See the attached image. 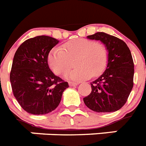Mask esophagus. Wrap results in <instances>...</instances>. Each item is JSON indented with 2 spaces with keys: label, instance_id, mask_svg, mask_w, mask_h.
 <instances>
[{
  "label": "esophagus",
  "instance_id": "obj_1",
  "mask_svg": "<svg viewBox=\"0 0 146 146\" xmlns=\"http://www.w3.org/2000/svg\"><path fill=\"white\" fill-rule=\"evenodd\" d=\"M79 84V83L77 82H69V85L70 87H73V86H76V85H78Z\"/></svg>",
  "mask_w": 146,
  "mask_h": 146
}]
</instances>
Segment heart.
I'll use <instances>...</instances> for the list:
<instances>
[{"label":"heart","instance_id":"obj_1","mask_svg":"<svg viewBox=\"0 0 146 146\" xmlns=\"http://www.w3.org/2000/svg\"><path fill=\"white\" fill-rule=\"evenodd\" d=\"M74 58L77 67L67 72L64 76L75 81L85 80L103 73L108 62V51L102 43L80 38L64 43L62 48H52L47 61L50 69L61 75L70 67L71 60Z\"/></svg>","mask_w":146,"mask_h":146}]
</instances>
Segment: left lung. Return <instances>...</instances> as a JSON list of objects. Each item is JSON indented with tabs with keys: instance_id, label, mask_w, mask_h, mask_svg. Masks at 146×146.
Wrapping results in <instances>:
<instances>
[{
	"instance_id": "8db88e82",
	"label": "left lung",
	"mask_w": 146,
	"mask_h": 146,
	"mask_svg": "<svg viewBox=\"0 0 146 146\" xmlns=\"http://www.w3.org/2000/svg\"><path fill=\"white\" fill-rule=\"evenodd\" d=\"M88 38L100 40L107 47L108 62L105 71L90 83L91 93L83 99L88 108L96 112H114L126 103L133 86L134 65L131 53L118 38L96 33Z\"/></svg>"
}]
</instances>
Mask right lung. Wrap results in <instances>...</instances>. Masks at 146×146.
I'll use <instances>...</instances> for the list:
<instances>
[{"mask_svg": "<svg viewBox=\"0 0 146 146\" xmlns=\"http://www.w3.org/2000/svg\"><path fill=\"white\" fill-rule=\"evenodd\" d=\"M58 43L54 38L38 35L26 40L15 53L9 77L12 90L22 108L31 114L54 111L69 87L48 65L49 52Z\"/></svg>", "mask_w": 146, "mask_h": 146, "instance_id": "obj_1", "label": "right lung"}]
</instances>
